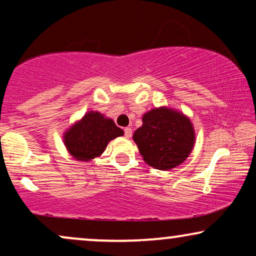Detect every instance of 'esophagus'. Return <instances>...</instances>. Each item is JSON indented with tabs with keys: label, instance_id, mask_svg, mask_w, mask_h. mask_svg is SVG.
Wrapping results in <instances>:
<instances>
[{
	"label": "esophagus",
	"instance_id": "34e87169",
	"mask_svg": "<svg viewBox=\"0 0 256 256\" xmlns=\"http://www.w3.org/2000/svg\"><path fill=\"white\" fill-rule=\"evenodd\" d=\"M132 128H129V127H127V128H124V136L126 138H132Z\"/></svg>",
	"mask_w": 256,
	"mask_h": 256
}]
</instances>
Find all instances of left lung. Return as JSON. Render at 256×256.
Here are the masks:
<instances>
[{"label":"left lung","instance_id":"left-lung-1","mask_svg":"<svg viewBox=\"0 0 256 256\" xmlns=\"http://www.w3.org/2000/svg\"><path fill=\"white\" fill-rule=\"evenodd\" d=\"M142 122L132 138L150 166L170 170L190 155L194 144V130L185 115L160 107L143 115Z\"/></svg>","mask_w":256,"mask_h":256}]
</instances>
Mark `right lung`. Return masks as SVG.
I'll use <instances>...</instances> for the list:
<instances>
[{
	"instance_id": "add662e5",
	"label": "right lung",
	"mask_w": 256,
	"mask_h": 256,
	"mask_svg": "<svg viewBox=\"0 0 256 256\" xmlns=\"http://www.w3.org/2000/svg\"><path fill=\"white\" fill-rule=\"evenodd\" d=\"M124 135V130L98 112H90L65 132L68 152L79 160H90L104 152L108 142Z\"/></svg>"
}]
</instances>
